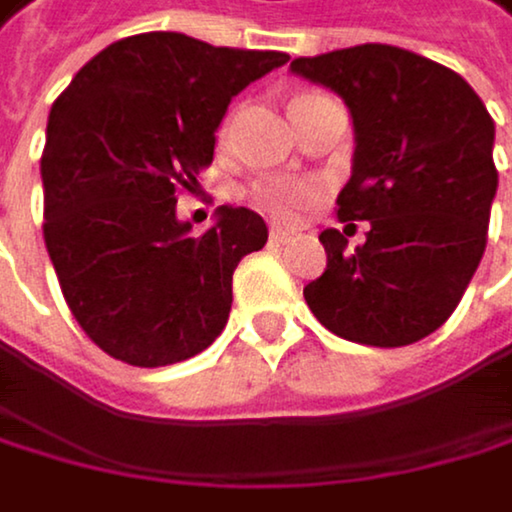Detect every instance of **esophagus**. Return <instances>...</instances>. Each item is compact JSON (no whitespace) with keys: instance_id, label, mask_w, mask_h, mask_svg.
Segmentation results:
<instances>
[{"instance_id":"obj_1","label":"esophagus","mask_w":512,"mask_h":512,"mask_svg":"<svg viewBox=\"0 0 512 512\" xmlns=\"http://www.w3.org/2000/svg\"><path fill=\"white\" fill-rule=\"evenodd\" d=\"M294 236H297L294 227H282V224H273V227H270V239H273V242H291Z\"/></svg>"}]
</instances>
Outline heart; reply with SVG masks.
Listing matches in <instances>:
<instances>
[{"instance_id":"b5f03b06","label":"heart","mask_w":512,"mask_h":512,"mask_svg":"<svg viewBox=\"0 0 512 512\" xmlns=\"http://www.w3.org/2000/svg\"><path fill=\"white\" fill-rule=\"evenodd\" d=\"M221 136H227V124H224ZM312 197H315V191L309 185L291 181V178H261L248 188V200L254 206L273 218H282V221L300 215L312 203Z\"/></svg>"}]
</instances>
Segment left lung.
Returning <instances> with one entry per match:
<instances>
[{
  "instance_id": "obj_1",
  "label": "left lung",
  "mask_w": 512,
  "mask_h": 512,
  "mask_svg": "<svg viewBox=\"0 0 512 512\" xmlns=\"http://www.w3.org/2000/svg\"><path fill=\"white\" fill-rule=\"evenodd\" d=\"M291 72L346 102L355 154L337 218L370 221L355 251L346 230L318 236L327 267L303 297L343 340L419 343L452 315L486 251L495 121L458 72L394 45L297 57Z\"/></svg>"
}]
</instances>
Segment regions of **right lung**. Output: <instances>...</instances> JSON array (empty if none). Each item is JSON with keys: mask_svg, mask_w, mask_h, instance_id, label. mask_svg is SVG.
Here are the masks:
<instances>
[{"mask_svg": "<svg viewBox=\"0 0 512 512\" xmlns=\"http://www.w3.org/2000/svg\"><path fill=\"white\" fill-rule=\"evenodd\" d=\"M285 63L282 51L142 32L84 63L51 105L45 245L75 321L105 355L166 367L224 331L233 270L264 248L267 224L221 206L197 236L175 203L212 163L230 99Z\"/></svg>", "mask_w": 512, "mask_h": 512, "instance_id": "obj_1", "label": "right lung"}]
</instances>
